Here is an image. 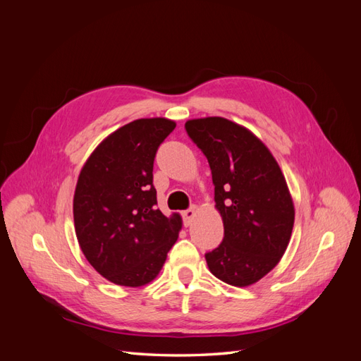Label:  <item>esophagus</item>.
<instances>
[{
  "label": "esophagus",
  "mask_w": 361,
  "mask_h": 361,
  "mask_svg": "<svg viewBox=\"0 0 361 361\" xmlns=\"http://www.w3.org/2000/svg\"><path fill=\"white\" fill-rule=\"evenodd\" d=\"M195 214H197V207H195V206L190 207V209H187V211H183V212H182L183 224H185V226H190V224L192 223V220H194Z\"/></svg>",
  "instance_id": "esophagus-1"
}]
</instances>
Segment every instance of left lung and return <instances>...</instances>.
I'll list each match as a JSON object with an SVG mask.
<instances>
[{
    "label": "left lung",
    "mask_w": 361,
    "mask_h": 361,
    "mask_svg": "<svg viewBox=\"0 0 361 361\" xmlns=\"http://www.w3.org/2000/svg\"><path fill=\"white\" fill-rule=\"evenodd\" d=\"M185 129L209 162L224 226L223 243L204 255L206 264L227 285H253L290 241L295 209L286 179L269 149L232 120L192 118Z\"/></svg>",
    "instance_id": "8db88e82"
}]
</instances>
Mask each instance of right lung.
<instances>
[{
    "label": "right lung",
    "instance_id": "1",
    "mask_svg": "<svg viewBox=\"0 0 361 361\" xmlns=\"http://www.w3.org/2000/svg\"><path fill=\"white\" fill-rule=\"evenodd\" d=\"M176 123L138 118L102 140L82 166L73 194L75 233L89 264L114 285L154 280L178 241L182 216L157 207L154 161Z\"/></svg>",
    "mask_w": 361,
    "mask_h": 361
}]
</instances>
